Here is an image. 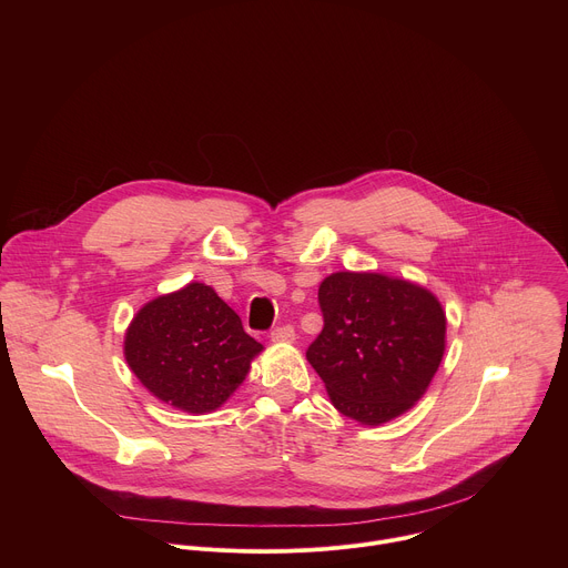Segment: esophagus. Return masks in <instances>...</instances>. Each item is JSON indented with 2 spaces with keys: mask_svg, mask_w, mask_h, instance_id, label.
Masks as SVG:
<instances>
[{
  "mask_svg": "<svg viewBox=\"0 0 568 568\" xmlns=\"http://www.w3.org/2000/svg\"><path fill=\"white\" fill-rule=\"evenodd\" d=\"M270 337H272V342H276V344H292V342L296 339V333H294L292 326H281V328H274Z\"/></svg>",
  "mask_w": 568,
  "mask_h": 568,
  "instance_id": "1",
  "label": "esophagus"
}]
</instances>
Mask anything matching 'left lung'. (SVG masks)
Listing matches in <instances>:
<instances>
[{"label": "left lung", "instance_id": "left-lung-1", "mask_svg": "<svg viewBox=\"0 0 568 568\" xmlns=\"http://www.w3.org/2000/svg\"><path fill=\"white\" fill-rule=\"evenodd\" d=\"M318 305L323 331L305 357L335 409L362 425L409 412L445 355L440 301L404 278L337 272L318 285Z\"/></svg>", "mask_w": 568, "mask_h": 568}]
</instances>
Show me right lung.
Here are the masks:
<instances>
[{
	"label": "right lung",
	"instance_id": "add662e5",
	"mask_svg": "<svg viewBox=\"0 0 568 568\" xmlns=\"http://www.w3.org/2000/svg\"><path fill=\"white\" fill-rule=\"evenodd\" d=\"M263 346L204 283L148 301L125 333V362L161 402L211 414L247 377Z\"/></svg>",
	"mask_w": 568,
	"mask_h": 568
}]
</instances>
